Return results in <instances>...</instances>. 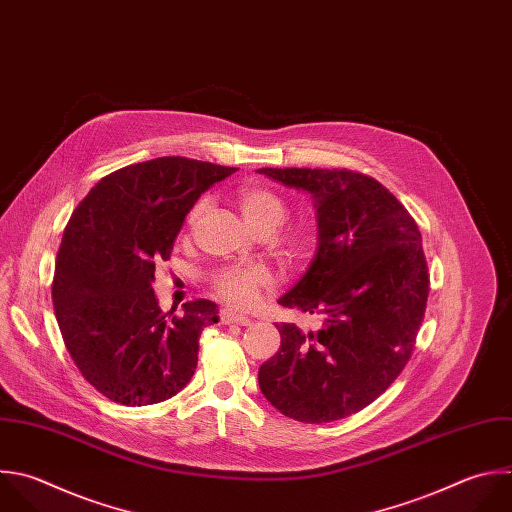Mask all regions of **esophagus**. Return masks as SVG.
<instances>
[{"label":"esophagus","instance_id":"1","mask_svg":"<svg viewBox=\"0 0 512 512\" xmlns=\"http://www.w3.org/2000/svg\"><path fill=\"white\" fill-rule=\"evenodd\" d=\"M220 318H222L224 324H240V326H248V324H250V318H248V316L238 314V312H234V310H230V308H224V310L220 312Z\"/></svg>","mask_w":512,"mask_h":512}]
</instances>
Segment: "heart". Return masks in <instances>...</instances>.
I'll return each instance as SVG.
<instances>
[{
    "label": "heart",
    "mask_w": 512,
    "mask_h": 512,
    "mask_svg": "<svg viewBox=\"0 0 512 512\" xmlns=\"http://www.w3.org/2000/svg\"><path fill=\"white\" fill-rule=\"evenodd\" d=\"M238 208L252 232L256 230H270L272 234L282 226L286 218V204L280 196L274 192L260 188V186H248L238 192ZM202 212V204L194 206L190 220H196ZM302 238H296L292 242L294 248L302 246ZM272 284L270 274L260 266H232L224 268L214 276V288L220 298H224L228 304L236 308H248L256 302L260 290L268 288Z\"/></svg>",
    "instance_id": "b5f03b06"
}]
</instances>
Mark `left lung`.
<instances>
[{"label": "left lung", "instance_id": "1", "mask_svg": "<svg viewBox=\"0 0 512 512\" xmlns=\"http://www.w3.org/2000/svg\"><path fill=\"white\" fill-rule=\"evenodd\" d=\"M310 196L318 244L302 278L278 298L314 326L276 324L278 352L258 370L284 416L322 424L374 402L402 372L428 298L418 226L376 180L348 170L260 168Z\"/></svg>", "mask_w": 512, "mask_h": 512}]
</instances>
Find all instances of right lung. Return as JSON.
Instances as JSON below:
<instances>
[{
	"label": "right lung",
	"instance_id": "1",
	"mask_svg": "<svg viewBox=\"0 0 512 512\" xmlns=\"http://www.w3.org/2000/svg\"><path fill=\"white\" fill-rule=\"evenodd\" d=\"M236 168L180 156L102 178L74 210L60 244L52 298L70 356L106 398L146 406L192 378L202 330L220 320L210 300L162 312L152 288L198 198Z\"/></svg>",
	"mask_w": 512,
	"mask_h": 512
}]
</instances>
